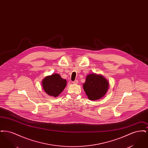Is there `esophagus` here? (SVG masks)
<instances>
[{
    "label": "esophagus",
    "instance_id": "1",
    "mask_svg": "<svg viewBox=\"0 0 148 148\" xmlns=\"http://www.w3.org/2000/svg\"><path fill=\"white\" fill-rule=\"evenodd\" d=\"M73 83L74 84H77V83H78V81L77 80H75V81H74V82H73Z\"/></svg>",
    "mask_w": 148,
    "mask_h": 148
}]
</instances>
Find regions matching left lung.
I'll use <instances>...</instances> for the list:
<instances>
[{"label":"left lung","instance_id":"obj_1","mask_svg":"<svg viewBox=\"0 0 148 148\" xmlns=\"http://www.w3.org/2000/svg\"><path fill=\"white\" fill-rule=\"evenodd\" d=\"M109 85L108 80L103 75L92 73L86 76L83 86L89 99L97 100L104 97L109 89Z\"/></svg>","mask_w":148,"mask_h":148}]
</instances>
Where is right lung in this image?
<instances>
[{
	"instance_id": "1",
	"label": "right lung",
	"mask_w": 148,
	"mask_h": 148,
	"mask_svg": "<svg viewBox=\"0 0 148 148\" xmlns=\"http://www.w3.org/2000/svg\"><path fill=\"white\" fill-rule=\"evenodd\" d=\"M66 85V80L56 73L45 77L42 80V88L45 92L54 97H58L63 92Z\"/></svg>"
}]
</instances>
